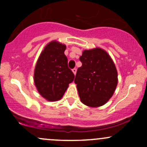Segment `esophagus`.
I'll list each match as a JSON object with an SVG mask.
<instances>
[{"mask_svg": "<svg viewBox=\"0 0 147 147\" xmlns=\"http://www.w3.org/2000/svg\"><path fill=\"white\" fill-rule=\"evenodd\" d=\"M72 72H73V73H74V75H76V73H77V69L76 68H73L72 69Z\"/></svg>", "mask_w": 147, "mask_h": 147, "instance_id": "esophagus-1", "label": "esophagus"}]
</instances>
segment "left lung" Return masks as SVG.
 I'll list each match as a JSON object with an SVG mask.
<instances>
[{"mask_svg":"<svg viewBox=\"0 0 147 147\" xmlns=\"http://www.w3.org/2000/svg\"><path fill=\"white\" fill-rule=\"evenodd\" d=\"M75 83L81 101L90 107L105 104L117 85V71L109 54L102 48L85 50L79 58Z\"/></svg>","mask_w":147,"mask_h":147,"instance_id":"8db88e82","label":"left lung"}]
</instances>
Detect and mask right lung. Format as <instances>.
<instances>
[{
    "mask_svg": "<svg viewBox=\"0 0 147 147\" xmlns=\"http://www.w3.org/2000/svg\"><path fill=\"white\" fill-rule=\"evenodd\" d=\"M65 48V45L51 41L36 62L34 75L35 86L40 95L50 102L61 99L75 78L68 66V59L64 54Z\"/></svg>",
    "mask_w": 147,
    "mask_h": 147,
    "instance_id": "obj_1",
    "label": "right lung"
}]
</instances>
